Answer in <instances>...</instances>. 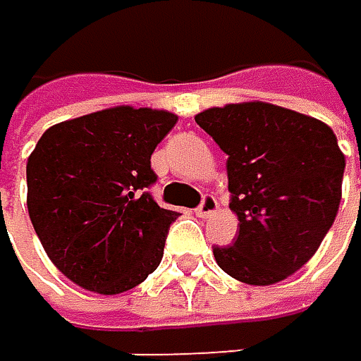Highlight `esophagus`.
<instances>
[{
    "mask_svg": "<svg viewBox=\"0 0 361 361\" xmlns=\"http://www.w3.org/2000/svg\"><path fill=\"white\" fill-rule=\"evenodd\" d=\"M216 208H219L216 200H214L212 195H204V200H202V204L195 208V212H197V216L208 219V216H212V214L216 212Z\"/></svg>",
    "mask_w": 361,
    "mask_h": 361,
    "instance_id": "obj_1",
    "label": "esophagus"
}]
</instances>
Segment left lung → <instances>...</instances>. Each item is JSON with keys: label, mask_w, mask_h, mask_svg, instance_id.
<instances>
[{"label": "left lung", "mask_w": 361, "mask_h": 361, "mask_svg": "<svg viewBox=\"0 0 361 361\" xmlns=\"http://www.w3.org/2000/svg\"><path fill=\"white\" fill-rule=\"evenodd\" d=\"M195 123L228 155L238 238L214 247L223 272L264 287L298 272L336 219L345 155L319 118L268 102L225 104Z\"/></svg>", "instance_id": "1"}]
</instances>
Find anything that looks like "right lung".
I'll use <instances>...</instances> for the list:
<instances>
[{"label": "right lung", "mask_w": 361, "mask_h": 361, "mask_svg": "<svg viewBox=\"0 0 361 361\" xmlns=\"http://www.w3.org/2000/svg\"><path fill=\"white\" fill-rule=\"evenodd\" d=\"M178 116L114 106L49 127L27 159V210L49 259L102 295L140 285L157 270L176 210L145 187L155 147Z\"/></svg>", "instance_id": "add662e5"}]
</instances>
